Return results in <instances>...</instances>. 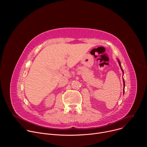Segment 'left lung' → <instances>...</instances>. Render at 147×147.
I'll list each match as a JSON object with an SVG mask.
<instances>
[{
  "mask_svg": "<svg viewBox=\"0 0 147 147\" xmlns=\"http://www.w3.org/2000/svg\"><path fill=\"white\" fill-rule=\"evenodd\" d=\"M117 61H118V63H119V66H120V68H121V71H122V72H123V74H124V71H123V70L122 69V68H121V64H120V60H119V59H117ZM123 80V88H124V90H123V92H124V87H125V83H124V79Z\"/></svg>",
  "mask_w": 147,
  "mask_h": 147,
  "instance_id": "1",
  "label": "left lung"
}]
</instances>
